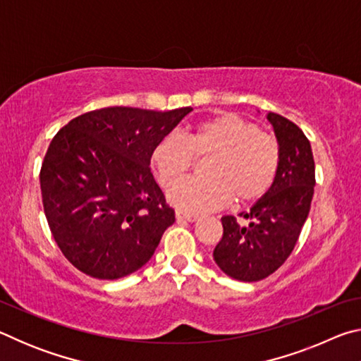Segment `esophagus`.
I'll return each mask as SVG.
<instances>
[{"instance_id": "34e87169", "label": "esophagus", "mask_w": 361, "mask_h": 361, "mask_svg": "<svg viewBox=\"0 0 361 361\" xmlns=\"http://www.w3.org/2000/svg\"><path fill=\"white\" fill-rule=\"evenodd\" d=\"M175 216H176V219H178V221H189V223H192L199 218L197 215H194V213H186V212H181V210H176Z\"/></svg>"}]
</instances>
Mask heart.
Returning <instances> with one entry per match:
<instances>
[{"label":"heart","instance_id":"heart-1","mask_svg":"<svg viewBox=\"0 0 361 361\" xmlns=\"http://www.w3.org/2000/svg\"><path fill=\"white\" fill-rule=\"evenodd\" d=\"M209 155L205 179L182 182L169 191L170 204L186 212L219 209L234 199L250 204L262 197L276 180L280 145L235 113H219L192 126L185 135L169 133L151 149V166L164 188L173 186L194 157Z\"/></svg>","mask_w":361,"mask_h":361}]
</instances>
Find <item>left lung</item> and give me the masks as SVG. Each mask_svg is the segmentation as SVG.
I'll list each match as a JSON object with an SVG mask.
<instances>
[{
	"label": "left lung",
	"mask_w": 361,
	"mask_h": 361,
	"mask_svg": "<svg viewBox=\"0 0 361 361\" xmlns=\"http://www.w3.org/2000/svg\"><path fill=\"white\" fill-rule=\"evenodd\" d=\"M266 118L280 145L276 180L243 213L248 224L231 215L221 218L223 237L213 250L218 267L240 282H258L283 264L296 245L314 195L315 164L309 140L283 116L267 113Z\"/></svg>",
	"instance_id": "8db88e82"
}]
</instances>
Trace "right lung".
<instances>
[{
    "label": "right lung",
    "mask_w": 361,
    "mask_h": 361,
    "mask_svg": "<svg viewBox=\"0 0 361 361\" xmlns=\"http://www.w3.org/2000/svg\"><path fill=\"white\" fill-rule=\"evenodd\" d=\"M191 111L103 108L54 137L39 175L42 205L59 248L79 271L116 280L154 255L175 212L151 173V149Z\"/></svg>",
    "instance_id": "right-lung-1"
}]
</instances>
